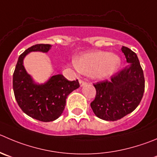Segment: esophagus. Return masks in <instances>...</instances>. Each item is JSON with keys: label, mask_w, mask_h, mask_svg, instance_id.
Instances as JSON below:
<instances>
[{"label": "esophagus", "mask_w": 157, "mask_h": 157, "mask_svg": "<svg viewBox=\"0 0 157 157\" xmlns=\"http://www.w3.org/2000/svg\"><path fill=\"white\" fill-rule=\"evenodd\" d=\"M86 84H87V82H86L83 81V80H82V79H79V85H80V86H81V87L86 86Z\"/></svg>", "instance_id": "1"}]
</instances>
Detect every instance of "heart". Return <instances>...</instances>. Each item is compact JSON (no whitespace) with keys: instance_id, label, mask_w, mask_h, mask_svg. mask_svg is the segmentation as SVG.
<instances>
[{"instance_id":"obj_1","label":"heart","mask_w":157,"mask_h":157,"mask_svg":"<svg viewBox=\"0 0 157 157\" xmlns=\"http://www.w3.org/2000/svg\"><path fill=\"white\" fill-rule=\"evenodd\" d=\"M74 63L80 72L91 75L97 79L104 80L117 71L120 66L121 59L116 54L98 51L78 55L75 59Z\"/></svg>"}]
</instances>
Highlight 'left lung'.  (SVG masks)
Returning <instances> with one entry per match:
<instances>
[{"mask_svg":"<svg viewBox=\"0 0 157 157\" xmlns=\"http://www.w3.org/2000/svg\"><path fill=\"white\" fill-rule=\"evenodd\" d=\"M122 52L129 65L112 76L111 81L94 84L96 95L91 108L103 120L116 121L132 113L144 92V75L136 54L125 46Z\"/></svg>","mask_w":157,"mask_h":157,"instance_id":"1","label":"left lung"}]
</instances>
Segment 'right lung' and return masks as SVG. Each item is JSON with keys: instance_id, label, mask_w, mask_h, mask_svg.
<instances>
[{"instance_id": "right-lung-1", "label": "right lung", "mask_w": 157, "mask_h": 157, "mask_svg": "<svg viewBox=\"0 0 157 157\" xmlns=\"http://www.w3.org/2000/svg\"><path fill=\"white\" fill-rule=\"evenodd\" d=\"M51 44H39L28 48L19 56L13 75V89L22 111L41 122L57 119L63 113L68 95L79 87L78 81H68L62 75H52L44 83L35 82L24 66V59L32 52L47 53Z\"/></svg>"}]
</instances>
